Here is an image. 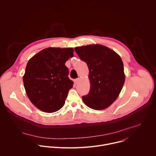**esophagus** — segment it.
<instances>
[{"label":"esophagus","instance_id":"1","mask_svg":"<svg viewBox=\"0 0 156 156\" xmlns=\"http://www.w3.org/2000/svg\"><path fill=\"white\" fill-rule=\"evenodd\" d=\"M78 81H79V78H76V79H75V80H74V82H75V84H77L78 82Z\"/></svg>","mask_w":156,"mask_h":156}]
</instances>
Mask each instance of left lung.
Instances as JSON below:
<instances>
[{"label":"left lung","instance_id":"1","mask_svg":"<svg viewBox=\"0 0 156 156\" xmlns=\"http://www.w3.org/2000/svg\"><path fill=\"white\" fill-rule=\"evenodd\" d=\"M75 51L90 70L91 87L89 93L82 97L83 102L95 110L108 107L118 98L125 83L120 57L112 49L99 44L76 47Z\"/></svg>","mask_w":156,"mask_h":156}]
</instances>
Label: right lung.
<instances>
[{
    "label": "right lung",
    "mask_w": 156,
    "mask_h": 156,
    "mask_svg": "<svg viewBox=\"0 0 156 156\" xmlns=\"http://www.w3.org/2000/svg\"><path fill=\"white\" fill-rule=\"evenodd\" d=\"M73 48L44 49L28 62L23 78L27 94L39 110L52 113L64 105L73 82L65 63L73 56Z\"/></svg>",
    "instance_id": "obj_1"
}]
</instances>
